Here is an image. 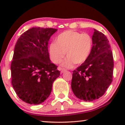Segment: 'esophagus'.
Returning a JSON list of instances; mask_svg holds the SVG:
<instances>
[{"label":"esophagus","mask_w":125,"mask_h":125,"mask_svg":"<svg viewBox=\"0 0 125 125\" xmlns=\"http://www.w3.org/2000/svg\"><path fill=\"white\" fill-rule=\"evenodd\" d=\"M59 69L61 71V73H64V72H66V70L64 69H62V68H60Z\"/></svg>","instance_id":"34e87169"}]
</instances>
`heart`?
<instances>
[{
	"instance_id": "b5f03b06",
	"label": "heart",
	"mask_w": 125,
	"mask_h": 125,
	"mask_svg": "<svg viewBox=\"0 0 125 125\" xmlns=\"http://www.w3.org/2000/svg\"><path fill=\"white\" fill-rule=\"evenodd\" d=\"M93 40L88 33H82L75 31H66L58 36L56 43H51L49 47L51 60L54 64L61 62L66 56L68 58L62 65L72 68L75 64L85 62L90 55L93 48Z\"/></svg>"
}]
</instances>
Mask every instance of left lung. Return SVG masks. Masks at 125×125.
<instances>
[{"label":"left lung","instance_id":"left-lung-1","mask_svg":"<svg viewBox=\"0 0 125 125\" xmlns=\"http://www.w3.org/2000/svg\"><path fill=\"white\" fill-rule=\"evenodd\" d=\"M93 48L88 60L73 71L71 87L74 94L84 101L97 100L113 81V56L108 39L94 29Z\"/></svg>","mask_w":125,"mask_h":125}]
</instances>
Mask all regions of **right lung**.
<instances>
[{"label":"right lung","instance_id":"1","mask_svg":"<svg viewBox=\"0 0 125 125\" xmlns=\"http://www.w3.org/2000/svg\"><path fill=\"white\" fill-rule=\"evenodd\" d=\"M57 29L33 27L17 41L11 70L12 85L24 102L32 105L43 102L49 96L52 84L60 73L51 62L49 40Z\"/></svg>","mask_w":125,"mask_h":125}]
</instances>
